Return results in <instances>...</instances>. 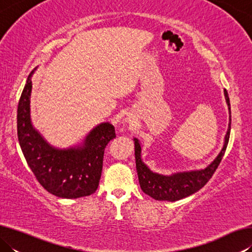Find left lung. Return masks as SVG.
I'll list each match as a JSON object with an SVG mask.
<instances>
[{
	"mask_svg": "<svg viewBox=\"0 0 252 252\" xmlns=\"http://www.w3.org/2000/svg\"><path fill=\"white\" fill-rule=\"evenodd\" d=\"M224 97L229 108L230 122L227 134L224 136L223 148L215 160H213L207 168L201 170H193V171L177 172L171 176H163L156 172H152L141 159V146L138 139L134 138V155L135 165L138 171L139 183L142 191L151 198L159 200V201H177L197 192L206 183L210 180L213 173L220 164L222 157L227 149L230 129H231V109H230V100L227 90H224Z\"/></svg>",
	"mask_w": 252,
	"mask_h": 252,
	"instance_id": "obj_1",
	"label": "left lung"
}]
</instances>
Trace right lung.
Wrapping results in <instances>:
<instances>
[{
    "mask_svg": "<svg viewBox=\"0 0 252 252\" xmlns=\"http://www.w3.org/2000/svg\"><path fill=\"white\" fill-rule=\"evenodd\" d=\"M33 72L27 80L18 106V138L30 169L40 185L59 198L76 199L94 193L101 178L105 147L116 138L114 126L109 122L101 123L78 147L58 149L51 146L31 122Z\"/></svg>",
    "mask_w": 252,
    "mask_h": 252,
    "instance_id": "obj_1",
    "label": "right lung"
}]
</instances>
